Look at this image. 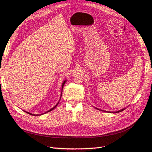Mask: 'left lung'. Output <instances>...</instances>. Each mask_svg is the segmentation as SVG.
Returning <instances> with one entry per match:
<instances>
[{"label":"left lung","instance_id":"1","mask_svg":"<svg viewBox=\"0 0 152 152\" xmlns=\"http://www.w3.org/2000/svg\"><path fill=\"white\" fill-rule=\"evenodd\" d=\"M98 109V108H97ZM99 110V109H98ZM124 110V109H122V110H119V111H117V112H114L113 113H118V112H122V111H123V110Z\"/></svg>","mask_w":152,"mask_h":152}]
</instances>
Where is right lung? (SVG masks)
<instances>
[{
	"mask_svg": "<svg viewBox=\"0 0 152 152\" xmlns=\"http://www.w3.org/2000/svg\"><path fill=\"white\" fill-rule=\"evenodd\" d=\"M65 82H66V80L65 81H64L63 82V84H62V89H63V86H64V84H65ZM58 103H59V102L58 103V104L56 105V106H55V107H54L53 108H52L51 109H50L49 110H48V111H47V112H45V113H42V114H37V115H35V114H32V113H29V112H26V111H25L26 113H28V114H30V115H37H37H43V114H44V113H48V112H50V111H52V110H53L55 108H56V106L58 104Z\"/></svg>",
	"mask_w": 152,
	"mask_h": 152,
	"instance_id": "obj_1",
	"label": "right lung"
}]
</instances>
